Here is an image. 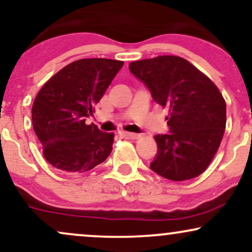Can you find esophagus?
I'll return each mask as SVG.
<instances>
[{
	"label": "esophagus",
	"mask_w": 252,
	"mask_h": 252,
	"mask_svg": "<svg viewBox=\"0 0 252 252\" xmlns=\"http://www.w3.org/2000/svg\"><path fill=\"white\" fill-rule=\"evenodd\" d=\"M120 135L123 138H129V140H137L140 137L138 134H134V132H126V131H120Z\"/></svg>",
	"instance_id": "34e87169"
}]
</instances>
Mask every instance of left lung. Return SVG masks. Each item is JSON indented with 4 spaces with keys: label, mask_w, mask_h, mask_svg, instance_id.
Returning <instances> with one entry per match:
<instances>
[{
    "label": "left lung",
    "mask_w": 252,
    "mask_h": 252,
    "mask_svg": "<svg viewBox=\"0 0 252 252\" xmlns=\"http://www.w3.org/2000/svg\"><path fill=\"white\" fill-rule=\"evenodd\" d=\"M129 70L167 108L168 134L158 143L150 168L172 181L196 178L209 167L226 126V104L209 77L180 57L160 56L130 63Z\"/></svg>",
    "instance_id": "1"
}]
</instances>
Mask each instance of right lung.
Returning a JSON list of instances; mask_svg holds the SVG:
<instances>
[{
    "instance_id": "right-lung-1",
    "label": "right lung",
    "mask_w": 252,
    "mask_h": 252,
    "mask_svg": "<svg viewBox=\"0 0 252 252\" xmlns=\"http://www.w3.org/2000/svg\"><path fill=\"white\" fill-rule=\"evenodd\" d=\"M121 60L92 58L68 63L45 83L32 108L35 135L46 161L68 173H84L104 162L114 132L85 124L122 68Z\"/></svg>"
}]
</instances>
